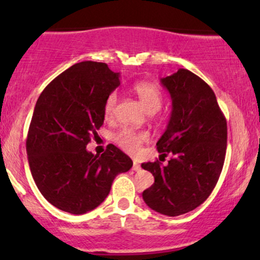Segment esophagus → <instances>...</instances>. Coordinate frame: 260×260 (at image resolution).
Returning a JSON list of instances; mask_svg holds the SVG:
<instances>
[{
	"mask_svg": "<svg viewBox=\"0 0 260 260\" xmlns=\"http://www.w3.org/2000/svg\"><path fill=\"white\" fill-rule=\"evenodd\" d=\"M132 169L134 170V171L138 172V171H140V169H142V168H140V165H139L138 162H137V161H134V162H133V168H132Z\"/></svg>",
	"mask_w": 260,
	"mask_h": 260,
	"instance_id": "obj_1",
	"label": "esophagus"
}]
</instances>
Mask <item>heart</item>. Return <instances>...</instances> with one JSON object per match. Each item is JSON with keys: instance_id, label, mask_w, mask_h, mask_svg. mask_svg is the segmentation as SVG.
Listing matches in <instances>:
<instances>
[{"instance_id": "1", "label": "heart", "mask_w": 260, "mask_h": 260, "mask_svg": "<svg viewBox=\"0 0 260 260\" xmlns=\"http://www.w3.org/2000/svg\"><path fill=\"white\" fill-rule=\"evenodd\" d=\"M132 92L138 98L143 107L149 113H153L160 109L162 104V94L160 89L154 83L150 82H137L132 86ZM116 103H117V95L116 92H111L106 98L104 104V115L106 118L112 116L115 110ZM148 140L147 133L137 132L132 129H123L115 136V143L126 153L136 154L138 153L140 147Z\"/></svg>"}]
</instances>
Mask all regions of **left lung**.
Listing matches in <instances>:
<instances>
[{
	"mask_svg": "<svg viewBox=\"0 0 260 260\" xmlns=\"http://www.w3.org/2000/svg\"><path fill=\"white\" fill-rule=\"evenodd\" d=\"M172 100L165 133L156 147L168 165L142 164L155 181L143 192L145 204L162 215L178 216L204 203L222 171L228 123L213 89L190 71L180 68L160 80Z\"/></svg>",
	"mask_w": 260,
	"mask_h": 260,
	"instance_id": "left-lung-1",
	"label": "left lung"
}]
</instances>
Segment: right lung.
Wrapping results in <instances>:
<instances>
[{"mask_svg":"<svg viewBox=\"0 0 260 260\" xmlns=\"http://www.w3.org/2000/svg\"><path fill=\"white\" fill-rule=\"evenodd\" d=\"M120 73L103 62L84 61L59 74L40 94L26 138L29 168L47 202L66 213L85 214L105 201L131 157L113 144L94 155L86 150L103 126L106 98Z\"/></svg>","mask_w":260,"mask_h":260,"instance_id":"obj_1","label":"right lung"}]
</instances>
